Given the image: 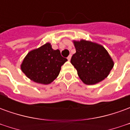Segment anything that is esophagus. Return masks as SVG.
I'll use <instances>...</instances> for the list:
<instances>
[{
  "label": "esophagus",
  "instance_id": "1",
  "mask_svg": "<svg viewBox=\"0 0 130 130\" xmlns=\"http://www.w3.org/2000/svg\"><path fill=\"white\" fill-rule=\"evenodd\" d=\"M71 57H72V56H71V55H69V56H68V60H69V61H70V59H71Z\"/></svg>",
  "mask_w": 130,
  "mask_h": 130
}]
</instances>
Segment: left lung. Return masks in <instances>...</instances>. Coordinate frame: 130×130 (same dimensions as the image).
Listing matches in <instances>:
<instances>
[{"instance_id": "obj_1", "label": "left lung", "mask_w": 130, "mask_h": 130, "mask_svg": "<svg viewBox=\"0 0 130 130\" xmlns=\"http://www.w3.org/2000/svg\"><path fill=\"white\" fill-rule=\"evenodd\" d=\"M73 43L76 53L70 62L85 84H96L108 76L114 62L104 46L84 40Z\"/></svg>"}]
</instances>
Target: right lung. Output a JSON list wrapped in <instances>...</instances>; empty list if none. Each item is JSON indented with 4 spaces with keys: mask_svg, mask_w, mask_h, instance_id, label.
I'll return each instance as SVG.
<instances>
[{
    "mask_svg": "<svg viewBox=\"0 0 130 130\" xmlns=\"http://www.w3.org/2000/svg\"><path fill=\"white\" fill-rule=\"evenodd\" d=\"M68 60L60 55L58 49L54 50L50 43L28 53L21 65L26 76L34 82L49 84L58 76L62 66Z\"/></svg>",
    "mask_w": 130,
    "mask_h": 130,
    "instance_id": "add662e5",
    "label": "right lung"
}]
</instances>
